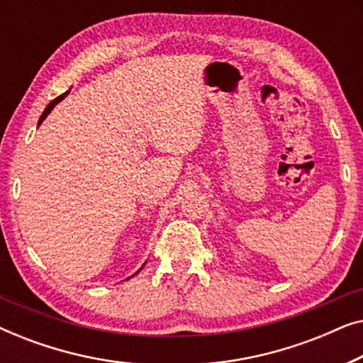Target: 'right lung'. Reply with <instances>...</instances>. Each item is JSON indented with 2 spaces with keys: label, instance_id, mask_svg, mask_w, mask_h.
Segmentation results:
<instances>
[{
  "label": "right lung",
  "instance_id": "1",
  "mask_svg": "<svg viewBox=\"0 0 363 363\" xmlns=\"http://www.w3.org/2000/svg\"><path fill=\"white\" fill-rule=\"evenodd\" d=\"M66 96H67V92H66V94H62V96H59V97H56V99H54V101H51V102H49V106H48L46 108H44L43 116H41V118H39V123H41V122L44 121V118H46V117H48V113L52 111V108H54V106H56V104H57V102H61V101H62V99H64V97H66ZM140 269H142V267H140ZM137 272H138V271H137ZM137 272H135V274H137Z\"/></svg>",
  "mask_w": 363,
  "mask_h": 363
}]
</instances>
